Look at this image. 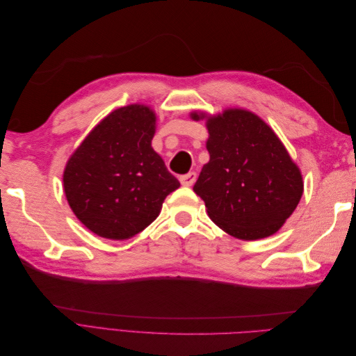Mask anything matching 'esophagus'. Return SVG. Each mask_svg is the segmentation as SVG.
Wrapping results in <instances>:
<instances>
[{"label":"esophagus","instance_id":"esophagus-1","mask_svg":"<svg viewBox=\"0 0 356 356\" xmlns=\"http://www.w3.org/2000/svg\"><path fill=\"white\" fill-rule=\"evenodd\" d=\"M196 178H197V174H196V172H188V174H186V175H181V177H179V181H181V184H182V186L190 187V186L195 184Z\"/></svg>","mask_w":356,"mask_h":356}]
</instances>
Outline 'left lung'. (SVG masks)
<instances>
[{"label":"left lung","mask_w":356,"mask_h":356,"mask_svg":"<svg viewBox=\"0 0 356 356\" xmlns=\"http://www.w3.org/2000/svg\"><path fill=\"white\" fill-rule=\"evenodd\" d=\"M208 131L209 161L193 190L209 218L243 241L276 233L303 195L301 174L285 147L260 117L245 110L209 118Z\"/></svg>","instance_id":"8db88e82"}]
</instances>
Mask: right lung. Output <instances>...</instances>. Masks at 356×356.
<instances>
[{
  "label": "right lung",
  "instance_id": "add662e5",
  "mask_svg": "<svg viewBox=\"0 0 356 356\" xmlns=\"http://www.w3.org/2000/svg\"><path fill=\"white\" fill-rule=\"evenodd\" d=\"M156 115L144 105L113 111L68 160L63 188L72 212L106 239H131L179 187L152 148Z\"/></svg>",
  "mask_w": 356,
  "mask_h": 356
}]
</instances>
